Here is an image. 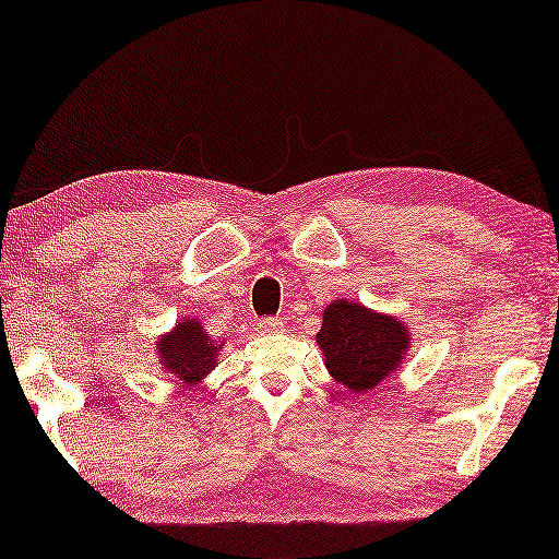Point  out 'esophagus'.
Wrapping results in <instances>:
<instances>
[{
  "label": "esophagus",
  "mask_w": 559,
  "mask_h": 559,
  "mask_svg": "<svg viewBox=\"0 0 559 559\" xmlns=\"http://www.w3.org/2000/svg\"><path fill=\"white\" fill-rule=\"evenodd\" d=\"M260 332H264V334H277V332H282V329H285V322H282L280 317H264V319H260Z\"/></svg>",
  "instance_id": "esophagus-1"
}]
</instances>
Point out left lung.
Segmentation results:
<instances>
[{"label": "left lung", "mask_w": 559, "mask_h": 559, "mask_svg": "<svg viewBox=\"0 0 559 559\" xmlns=\"http://www.w3.org/2000/svg\"><path fill=\"white\" fill-rule=\"evenodd\" d=\"M317 344L334 381L354 393H366L383 379L396 377L411 346V334L396 317L334 299L324 309Z\"/></svg>", "instance_id": "obj_1"}]
</instances>
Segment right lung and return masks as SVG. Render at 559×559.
I'll list each match as a JSON object with an SVG mask.
<instances>
[{
  "label": "right lung",
  "mask_w": 559,
  "mask_h": 559,
  "mask_svg": "<svg viewBox=\"0 0 559 559\" xmlns=\"http://www.w3.org/2000/svg\"><path fill=\"white\" fill-rule=\"evenodd\" d=\"M223 346L225 342L217 344L210 340L198 319H180L173 332L160 336L155 349H158L160 369H166V373H173L188 386H195L215 369L217 352Z\"/></svg>",
  "instance_id": "add662e5"
}]
</instances>
